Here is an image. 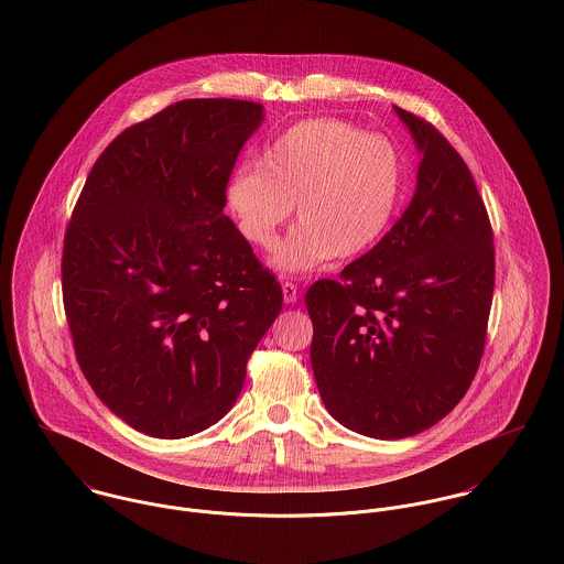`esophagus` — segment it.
<instances>
[{
    "mask_svg": "<svg viewBox=\"0 0 564 564\" xmlns=\"http://www.w3.org/2000/svg\"><path fill=\"white\" fill-rule=\"evenodd\" d=\"M283 301L290 305V303H296V299H299V290H296V285L292 283V281H285L283 285Z\"/></svg>",
    "mask_w": 564,
    "mask_h": 564,
    "instance_id": "34e87169",
    "label": "esophagus"
}]
</instances>
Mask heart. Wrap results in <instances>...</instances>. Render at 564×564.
<instances>
[{
    "instance_id": "b5f03b06",
    "label": "heart",
    "mask_w": 564,
    "mask_h": 564,
    "mask_svg": "<svg viewBox=\"0 0 564 564\" xmlns=\"http://www.w3.org/2000/svg\"><path fill=\"white\" fill-rule=\"evenodd\" d=\"M402 192L393 144L337 119H310L285 129L259 158L238 169L225 203L242 238L276 245L296 207L299 227L274 254L283 272H310L333 254L370 251L389 229Z\"/></svg>"
}]
</instances>
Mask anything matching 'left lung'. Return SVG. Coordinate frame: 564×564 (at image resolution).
<instances>
[{
  "instance_id": "1",
  "label": "left lung",
  "mask_w": 564,
  "mask_h": 564,
  "mask_svg": "<svg viewBox=\"0 0 564 564\" xmlns=\"http://www.w3.org/2000/svg\"><path fill=\"white\" fill-rule=\"evenodd\" d=\"M422 153L417 188L372 251L305 294L326 411L375 438L443 420L478 372L496 285L489 214L437 127L395 108Z\"/></svg>"
}]
</instances>
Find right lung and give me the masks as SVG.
I'll list each match as a JSON object with an SVG mask.
<instances>
[{"label":"right lung","mask_w":564,"mask_h":564,"mask_svg":"<svg viewBox=\"0 0 564 564\" xmlns=\"http://www.w3.org/2000/svg\"><path fill=\"white\" fill-rule=\"evenodd\" d=\"M261 121V104L184 99L127 127L66 227L77 364L97 398L149 437H189L223 420L283 307L279 281L223 212Z\"/></svg>","instance_id":"add662e5"}]
</instances>
